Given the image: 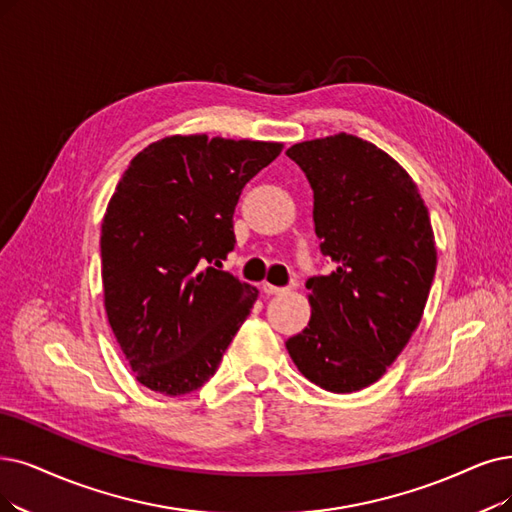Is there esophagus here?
Wrapping results in <instances>:
<instances>
[{"mask_svg":"<svg viewBox=\"0 0 512 512\" xmlns=\"http://www.w3.org/2000/svg\"><path fill=\"white\" fill-rule=\"evenodd\" d=\"M285 290H288V288H279V285H273V283H267V281L262 283V292H264V294H269V296H277V294H283Z\"/></svg>","mask_w":512,"mask_h":512,"instance_id":"34e87169","label":"esophagus"}]
</instances>
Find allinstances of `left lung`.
I'll return each mask as SVG.
<instances>
[{"instance_id":"left-lung-1","label":"left lung","mask_w":512,"mask_h":512,"mask_svg":"<svg viewBox=\"0 0 512 512\" xmlns=\"http://www.w3.org/2000/svg\"><path fill=\"white\" fill-rule=\"evenodd\" d=\"M313 189L315 233L330 275L311 277V321L285 346L330 393L374 384L410 342L431 292L437 250L416 182L353 134L290 147Z\"/></svg>"}]
</instances>
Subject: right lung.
<instances>
[{
	"label": "right lung",
	"mask_w": 512,
	"mask_h": 512,
	"mask_svg": "<svg viewBox=\"0 0 512 512\" xmlns=\"http://www.w3.org/2000/svg\"><path fill=\"white\" fill-rule=\"evenodd\" d=\"M281 142L168 136L142 149L102 220L105 311L136 380L197 391L248 319L258 290L227 271L243 187Z\"/></svg>",
	"instance_id": "right-lung-1"
}]
</instances>
